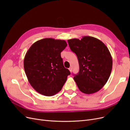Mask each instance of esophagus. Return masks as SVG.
<instances>
[{"mask_svg": "<svg viewBox=\"0 0 130 130\" xmlns=\"http://www.w3.org/2000/svg\"><path fill=\"white\" fill-rule=\"evenodd\" d=\"M69 71H70V72H72V68L71 67H70V68H69Z\"/></svg>", "mask_w": 130, "mask_h": 130, "instance_id": "34e87169", "label": "esophagus"}]
</instances>
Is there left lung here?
I'll list each match as a JSON object with an SVG mask.
<instances>
[{
  "mask_svg": "<svg viewBox=\"0 0 130 130\" xmlns=\"http://www.w3.org/2000/svg\"><path fill=\"white\" fill-rule=\"evenodd\" d=\"M69 46L76 54L80 67L74 80L82 93L90 94L103 88L111 75L112 58L108 49L98 39L84 36L68 40Z\"/></svg>",
  "mask_w": 130,
  "mask_h": 130,
  "instance_id": "obj_1",
  "label": "left lung"
}]
</instances>
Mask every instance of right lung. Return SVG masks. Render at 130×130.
<instances>
[{"label": "right lung", "instance_id": "add662e5", "mask_svg": "<svg viewBox=\"0 0 130 130\" xmlns=\"http://www.w3.org/2000/svg\"><path fill=\"white\" fill-rule=\"evenodd\" d=\"M67 46L64 40L42 39L30 46L24 59L30 84L38 93L53 96L59 92L70 74L65 68L61 53Z\"/></svg>", "mask_w": 130, "mask_h": 130}]
</instances>
